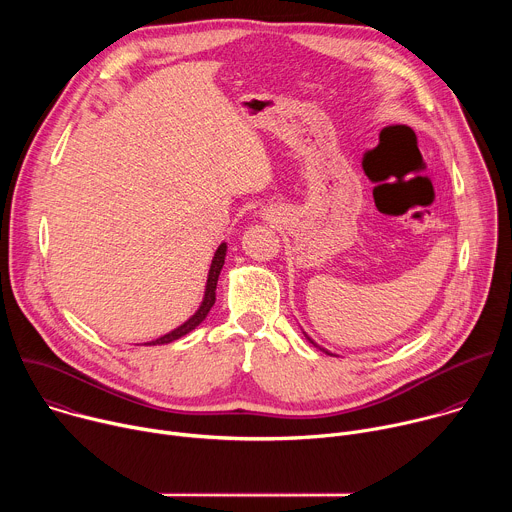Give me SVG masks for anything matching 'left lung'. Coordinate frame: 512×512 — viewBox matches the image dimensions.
Returning a JSON list of instances; mask_svg holds the SVG:
<instances>
[{"label":"left lung","mask_w":512,"mask_h":512,"mask_svg":"<svg viewBox=\"0 0 512 512\" xmlns=\"http://www.w3.org/2000/svg\"><path fill=\"white\" fill-rule=\"evenodd\" d=\"M304 336H306V338H308V340H310V342H312V344H314V346H316V348H320V350H322V352H326V354H330V356H336V354H332V352H330V350H326V348H322V346H318V344H316V342H314V340H312V338H310V336H308V334H306V332H304Z\"/></svg>","instance_id":"obj_1"}]
</instances>
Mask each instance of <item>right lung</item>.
Returning <instances> with one entry per match:
<instances>
[{"instance_id": "right-lung-1", "label": "right lung", "mask_w": 512, "mask_h": 512, "mask_svg": "<svg viewBox=\"0 0 512 512\" xmlns=\"http://www.w3.org/2000/svg\"><path fill=\"white\" fill-rule=\"evenodd\" d=\"M225 257H227V243H221L212 257V263H210V269H208V277H206V285H204V298L198 306V310L184 322L180 324L178 328H174L172 332L152 340V342H145V346H156V344H170L182 336H186L188 332H192L196 326H200L204 322V318L208 316L210 308L214 306V300H216V283H218V275H221V269L225 265Z\"/></svg>"}]
</instances>
